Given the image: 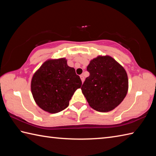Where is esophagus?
Here are the masks:
<instances>
[{
	"label": "esophagus",
	"instance_id": "34e87169",
	"mask_svg": "<svg viewBox=\"0 0 156 156\" xmlns=\"http://www.w3.org/2000/svg\"><path fill=\"white\" fill-rule=\"evenodd\" d=\"M80 79H81V80H82V82L84 81V77L83 75H80Z\"/></svg>",
	"mask_w": 156,
	"mask_h": 156
}]
</instances>
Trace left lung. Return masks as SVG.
I'll return each instance as SVG.
<instances>
[{
	"instance_id": "obj_1",
	"label": "left lung",
	"mask_w": 156,
	"mask_h": 156,
	"mask_svg": "<svg viewBox=\"0 0 156 156\" xmlns=\"http://www.w3.org/2000/svg\"><path fill=\"white\" fill-rule=\"evenodd\" d=\"M90 76L81 89L89 105L99 112L112 111L123 101L128 90L127 72L110 56H98L87 66Z\"/></svg>"
}]
</instances>
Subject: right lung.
Instances as JSON below:
<instances>
[{
    "label": "right lung",
    "mask_w": 156,
    "mask_h": 156,
    "mask_svg": "<svg viewBox=\"0 0 156 156\" xmlns=\"http://www.w3.org/2000/svg\"><path fill=\"white\" fill-rule=\"evenodd\" d=\"M81 86L75 69L68 66L65 58H61L44 62L33 76L31 88L39 107L56 113L68 107L72 95Z\"/></svg>",
    "instance_id": "1"
}]
</instances>
